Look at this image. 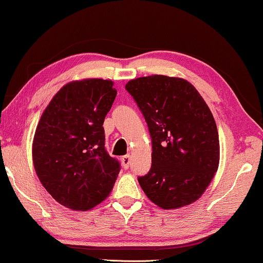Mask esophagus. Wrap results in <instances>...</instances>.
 <instances>
[{
	"label": "esophagus",
	"mask_w": 263,
	"mask_h": 263,
	"mask_svg": "<svg viewBox=\"0 0 263 263\" xmlns=\"http://www.w3.org/2000/svg\"><path fill=\"white\" fill-rule=\"evenodd\" d=\"M122 164L125 168H128L130 167V164H131V157L126 154V156H123L122 157Z\"/></svg>",
	"instance_id": "34e87169"
}]
</instances>
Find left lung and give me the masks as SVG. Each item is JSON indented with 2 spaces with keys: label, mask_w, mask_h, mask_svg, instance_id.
Listing matches in <instances>:
<instances>
[{
  "label": "left lung",
  "mask_w": 263,
  "mask_h": 263,
  "mask_svg": "<svg viewBox=\"0 0 263 263\" xmlns=\"http://www.w3.org/2000/svg\"><path fill=\"white\" fill-rule=\"evenodd\" d=\"M125 89L146 120L152 140L151 168L138 177L141 189L164 210L194 202L219 166V135L210 107L181 78L140 77Z\"/></svg>",
  "instance_id": "1"
}]
</instances>
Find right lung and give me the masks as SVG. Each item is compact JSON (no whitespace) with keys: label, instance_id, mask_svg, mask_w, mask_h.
<instances>
[{"label":"right lung","instance_id":"1","mask_svg":"<svg viewBox=\"0 0 263 263\" xmlns=\"http://www.w3.org/2000/svg\"><path fill=\"white\" fill-rule=\"evenodd\" d=\"M116 96L111 81L71 82L42 115L32 159L42 185L61 205L91 210L114 189L120 162L106 151L103 124Z\"/></svg>","mask_w":263,"mask_h":263}]
</instances>
